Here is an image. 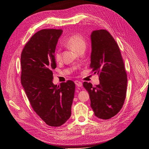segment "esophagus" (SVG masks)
I'll return each instance as SVG.
<instances>
[{
  "instance_id": "esophagus-1",
  "label": "esophagus",
  "mask_w": 149,
  "mask_h": 149,
  "mask_svg": "<svg viewBox=\"0 0 149 149\" xmlns=\"http://www.w3.org/2000/svg\"><path fill=\"white\" fill-rule=\"evenodd\" d=\"M75 84H76V86H77L78 87H81L82 85H83V84H82V83L81 81H78V80L75 81Z\"/></svg>"
}]
</instances>
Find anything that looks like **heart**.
<instances>
[{
    "label": "heart",
    "instance_id": "obj_1",
    "mask_svg": "<svg viewBox=\"0 0 149 149\" xmlns=\"http://www.w3.org/2000/svg\"><path fill=\"white\" fill-rule=\"evenodd\" d=\"M65 44L72 50L79 52L83 48H85L86 42L84 38L78 34H73L67 38ZM55 58L57 61H60L61 58V54L60 50H57L55 54Z\"/></svg>",
    "mask_w": 149,
    "mask_h": 149
}]
</instances>
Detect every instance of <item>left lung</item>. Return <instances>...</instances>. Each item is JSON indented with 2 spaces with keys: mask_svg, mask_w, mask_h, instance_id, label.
<instances>
[{
  "mask_svg": "<svg viewBox=\"0 0 149 149\" xmlns=\"http://www.w3.org/2000/svg\"><path fill=\"white\" fill-rule=\"evenodd\" d=\"M90 68L99 74L100 84L84 82L95 115L103 120L111 118L122 108L126 95L127 74L119 47L107 31H93L91 35Z\"/></svg>",
  "mask_w": 149,
  "mask_h": 149,
  "instance_id": "left-lung-1",
  "label": "left lung"
}]
</instances>
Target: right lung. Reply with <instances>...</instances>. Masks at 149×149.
Instances as JSON below:
<instances>
[{
	"mask_svg": "<svg viewBox=\"0 0 149 149\" xmlns=\"http://www.w3.org/2000/svg\"><path fill=\"white\" fill-rule=\"evenodd\" d=\"M62 29H42L34 34L21 54V83L31 106L48 126L59 127L71 115L75 83L52 82L55 50Z\"/></svg>",
	"mask_w": 149,
	"mask_h": 149,
	"instance_id": "1",
	"label": "right lung"
}]
</instances>
